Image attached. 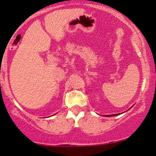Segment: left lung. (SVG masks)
Returning a JSON list of instances; mask_svg holds the SVG:
<instances>
[{
    "label": "left lung",
    "mask_w": 156,
    "mask_h": 156,
    "mask_svg": "<svg viewBox=\"0 0 156 156\" xmlns=\"http://www.w3.org/2000/svg\"><path fill=\"white\" fill-rule=\"evenodd\" d=\"M120 114H121V113H118V114H112V115H105V116H107V117H110V116H115V115H120Z\"/></svg>",
    "instance_id": "left-lung-1"
}]
</instances>
